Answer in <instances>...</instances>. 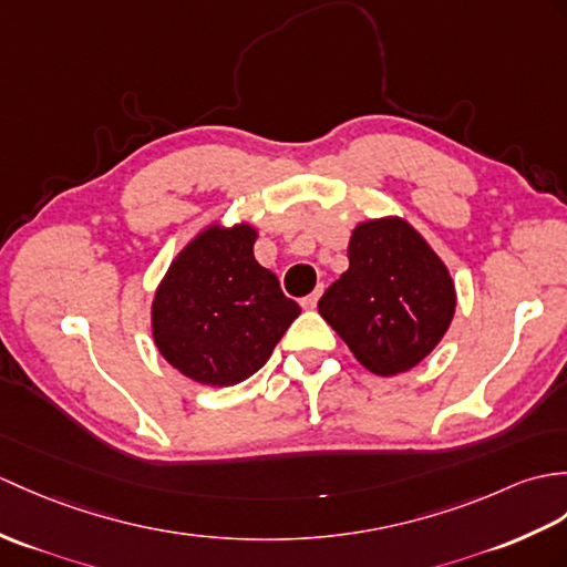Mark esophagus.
I'll use <instances>...</instances> for the list:
<instances>
[{
  "mask_svg": "<svg viewBox=\"0 0 567 567\" xmlns=\"http://www.w3.org/2000/svg\"><path fill=\"white\" fill-rule=\"evenodd\" d=\"M319 297H321V287L316 289V292H311L309 297L301 299V307H305V309H316V305H319Z\"/></svg>",
  "mask_w": 567,
  "mask_h": 567,
  "instance_id": "34e87169",
  "label": "esophagus"
}]
</instances>
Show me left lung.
<instances>
[{
    "mask_svg": "<svg viewBox=\"0 0 567 567\" xmlns=\"http://www.w3.org/2000/svg\"><path fill=\"white\" fill-rule=\"evenodd\" d=\"M348 258L350 268L319 299V313L370 372L413 370L454 319L450 270L401 217L358 224Z\"/></svg>",
    "mask_w": 567,
    "mask_h": 567,
    "instance_id": "left-lung-1",
    "label": "left lung"
}]
</instances>
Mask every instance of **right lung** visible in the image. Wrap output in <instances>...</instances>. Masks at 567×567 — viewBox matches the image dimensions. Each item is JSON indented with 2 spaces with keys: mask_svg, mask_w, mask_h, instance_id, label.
<instances>
[{
  "mask_svg": "<svg viewBox=\"0 0 567 567\" xmlns=\"http://www.w3.org/2000/svg\"><path fill=\"white\" fill-rule=\"evenodd\" d=\"M256 236L251 224L203 229L154 295V343L197 384L234 386L256 374L301 313L256 260Z\"/></svg>",
  "mask_w": 567,
  "mask_h": 567,
  "instance_id": "add662e5",
  "label": "right lung"
}]
</instances>
